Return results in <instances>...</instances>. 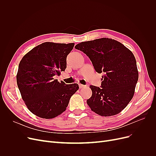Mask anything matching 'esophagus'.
<instances>
[{
	"label": "esophagus",
	"instance_id": "34e87169",
	"mask_svg": "<svg viewBox=\"0 0 156 156\" xmlns=\"http://www.w3.org/2000/svg\"><path fill=\"white\" fill-rule=\"evenodd\" d=\"M79 88H80V89H82V88H85L87 86H86V85H83V84H79Z\"/></svg>",
	"mask_w": 156,
	"mask_h": 156
}]
</instances>
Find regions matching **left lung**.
<instances>
[{
    "label": "left lung",
    "instance_id": "1",
    "mask_svg": "<svg viewBox=\"0 0 156 156\" xmlns=\"http://www.w3.org/2000/svg\"><path fill=\"white\" fill-rule=\"evenodd\" d=\"M75 48L88 56L96 72L103 74L100 88L90 86L92 94L87 101L88 105L102 116L119 114L133 98L139 79L133 53L107 37L81 42Z\"/></svg>",
    "mask_w": 156,
    "mask_h": 156
}]
</instances>
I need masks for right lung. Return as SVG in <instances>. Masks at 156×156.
<instances>
[{
    "mask_svg": "<svg viewBox=\"0 0 156 156\" xmlns=\"http://www.w3.org/2000/svg\"><path fill=\"white\" fill-rule=\"evenodd\" d=\"M75 44L45 42L27 53L20 61L17 84L23 100L37 116L51 119L66 111L70 98L79 89L55 79L66 68V58Z\"/></svg>",
    "mask_w": 156,
    "mask_h": 156,
    "instance_id": "add662e5",
    "label": "right lung"
}]
</instances>
